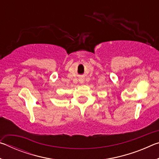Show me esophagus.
Masks as SVG:
<instances>
[{
	"instance_id": "obj_1",
	"label": "esophagus",
	"mask_w": 159,
	"mask_h": 159,
	"mask_svg": "<svg viewBox=\"0 0 159 159\" xmlns=\"http://www.w3.org/2000/svg\"><path fill=\"white\" fill-rule=\"evenodd\" d=\"M80 83H83V80H80Z\"/></svg>"
}]
</instances>
